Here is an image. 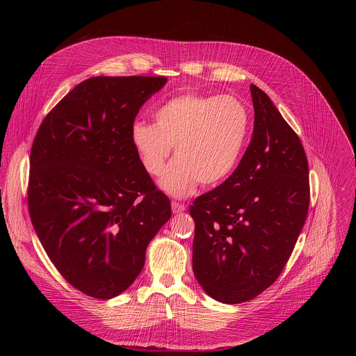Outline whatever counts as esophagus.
Listing matches in <instances>:
<instances>
[{
  "label": "esophagus",
  "instance_id": "34e87169",
  "mask_svg": "<svg viewBox=\"0 0 356 356\" xmlns=\"http://www.w3.org/2000/svg\"><path fill=\"white\" fill-rule=\"evenodd\" d=\"M172 210L173 213H181L186 210V206L183 204V202H179V201H172Z\"/></svg>",
  "mask_w": 356,
  "mask_h": 356
}]
</instances>
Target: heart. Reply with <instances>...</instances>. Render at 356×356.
<instances>
[{
  "label": "heart",
  "instance_id": "b5f03b06",
  "mask_svg": "<svg viewBox=\"0 0 356 356\" xmlns=\"http://www.w3.org/2000/svg\"><path fill=\"white\" fill-rule=\"evenodd\" d=\"M155 124L135 121L131 140L145 170L161 176L175 146L162 187L179 197L197 183L217 186L236 168L250 131V115L231 95H175L154 113Z\"/></svg>",
  "mask_w": 356,
  "mask_h": 356
}]
</instances>
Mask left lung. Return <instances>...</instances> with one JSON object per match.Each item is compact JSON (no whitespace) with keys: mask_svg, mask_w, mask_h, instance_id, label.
Segmentation results:
<instances>
[{"mask_svg":"<svg viewBox=\"0 0 356 356\" xmlns=\"http://www.w3.org/2000/svg\"><path fill=\"white\" fill-rule=\"evenodd\" d=\"M253 135L234 173L198 195L193 272L227 304L255 298L284 269L310 204L309 162L298 135L265 91L250 84Z\"/></svg>","mask_w":356,"mask_h":356,"instance_id":"left-lung-1","label":"left lung"}]
</instances>
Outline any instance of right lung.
I'll list each match as a JSON object with an SVG mask.
<instances>
[{
    "instance_id": "obj_1",
    "label": "right lung",
    "mask_w": 356,
    "mask_h": 356,
    "mask_svg": "<svg viewBox=\"0 0 356 356\" xmlns=\"http://www.w3.org/2000/svg\"><path fill=\"white\" fill-rule=\"evenodd\" d=\"M165 76H97L47 113L31 149L28 210L59 273L107 300L139 276L150 239L172 217L145 170L131 128Z\"/></svg>"
}]
</instances>
